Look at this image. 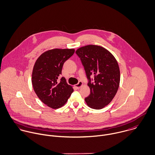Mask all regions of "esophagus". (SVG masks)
Listing matches in <instances>:
<instances>
[{"label":"esophagus","mask_w":155,"mask_h":155,"mask_svg":"<svg viewBox=\"0 0 155 155\" xmlns=\"http://www.w3.org/2000/svg\"><path fill=\"white\" fill-rule=\"evenodd\" d=\"M82 85H83V83H82V82L79 81V82H78V84L76 85V87L78 89H79V88H80Z\"/></svg>","instance_id":"1"}]
</instances>
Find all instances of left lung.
<instances>
[{"label": "left lung", "mask_w": 155, "mask_h": 155, "mask_svg": "<svg viewBox=\"0 0 155 155\" xmlns=\"http://www.w3.org/2000/svg\"><path fill=\"white\" fill-rule=\"evenodd\" d=\"M89 82L90 94L85 99L91 108L101 109L115 97L120 85V72L114 55L107 49L97 45H87L77 49ZM95 76L91 82L90 76Z\"/></svg>", "instance_id": "8db88e82"}]
</instances>
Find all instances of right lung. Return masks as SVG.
I'll use <instances>...</instances> for the list:
<instances>
[{
	"mask_svg": "<svg viewBox=\"0 0 155 155\" xmlns=\"http://www.w3.org/2000/svg\"><path fill=\"white\" fill-rule=\"evenodd\" d=\"M74 49H54L43 53L37 59L32 74L34 90L40 101L52 109L63 106L73 92L65 78L58 81L64 63Z\"/></svg>",
	"mask_w": 155,
	"mask_h": 155,
	"instance_id": "obj_1",
	"label": "right lung"
}]
</instances>
